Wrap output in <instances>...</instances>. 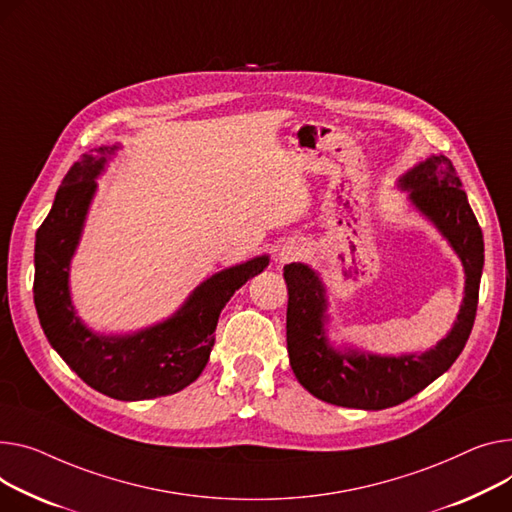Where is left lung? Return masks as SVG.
<instances>
[{"label": "left lung", "mask_w": 512, "mask_h": 512, "mask_svg": "<svg viewBox=\"0 0 512 512\" xmlns=\"http://www.w3.org/2000/svg\"><path fill=\"white\" fill-rule=\"evenodd\" d=\"M410 201L440 230L465 269V296L457 321L445 339L424 354L379 356L358 350L339 352L325 335L327 296L317 271L304 263L284 267L288 284L286 342L298 383L321 401L385 410L420 393L463 352L471 333L484 269V234L475 220L457 170L447 156H430L399 179Z\"/></svg>", "instance_id": "1"}]
</instances>
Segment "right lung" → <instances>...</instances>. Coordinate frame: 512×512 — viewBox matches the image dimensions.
<instances>
[{
  "instance_id": "1",
  "label": "right lung",
  "mask_w": 512,
  "mask_h": 512,
  "mask_svg": "<svg viewBox=\"0 0 512 512\" xmlns=\"http://www.w3.org/2000/svg\"><path fill=\"white\" fill-rule=\"evenodd\" d=\"M117 150L119 146L94 148L65 175L37 230L32 292L49 344L86 385L119 401H142L173 395L199 377L210 360L226 302L261 274L269 257L218 271L189 294L173 317L138 333L100 335L88 329L72 304L70 261L96 193V177Z\"/></svg>"
}]
</instances>
